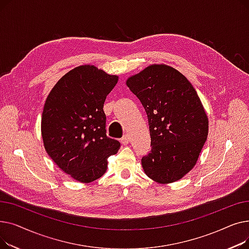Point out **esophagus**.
<instances>
[{
  "label": "esophagus",
  "instance_id": "34e87169",
  "mask_svg": "<svg viewBox=\"0 0 249 249\" xmlns=\"http://www.w3.org/2000/svg\"><path fill=\"white\" fill-rule=\"evenodd\" d=\"M121 140V142H122V144H124V145H126V144H128L129 143V141H130V138H129V136L128 135H123V137L120 139Z\"/></svg>",
  "mask_w": 249,
  "mask_h": 249
}]
</instances>
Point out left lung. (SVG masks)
<instances>
[{
    "instance_id": "obj_1",
    "label": "left lung",
    "mask_w": 249,
    "mask_h": 249,
    "mask_svg": "<svg viewBox=\"0 0 249 249\" xmlns=\"http://www.w3.org/2000/svg\"><path fill=\"white\" fill-rule=\"evenodd\" d=\"M147 118L151 150L141 159L147 177L169 184L197 162L208 136V117L187 77L165 64H152L126 82Z\"/></svg>"
}]
</instances>
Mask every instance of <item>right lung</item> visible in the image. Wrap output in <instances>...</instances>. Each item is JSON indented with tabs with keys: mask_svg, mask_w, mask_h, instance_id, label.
<instances>
[{
	"mask_svg": "<svg viewBox=\"0 0 249 249\" xmlns=\"http://www.w3.org/2000/svg\"><path fill=\"white\" fill-rule=\"evenodd\" d=\"M118 82L94 65L64 74L49 93L41 118L46 152L72 178L90 182L107 171L120 142L106 134L105 100Z\"/></svg>",
	"mask_w": 249,
	"mask_h": 249,
	"instance_id": "1",
	"label": "right lung"
}]
</instances>
